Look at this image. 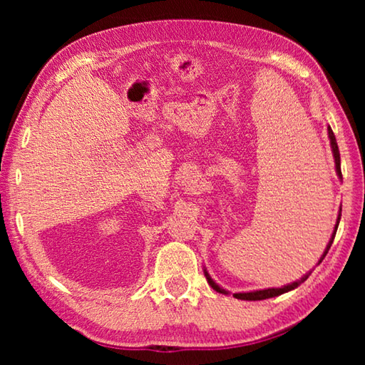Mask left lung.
Wrapping results in <instances>:
<instances>
[{"label":"left lung","instance_id":"1","mask_svg":"<svg viewBox=\"0 0 365 365\" xmlns=\"http://www.w3.org/2000/svg\"><path fill=\"white\" fill-rule=\"evenodd\" d=\"M327 130H329V138H330V146H331L333 159H335L336 175H338V178H341V180H343V177H341V163H339V150H338V145H336L335 133H333V130H331V127H330V125L327 127ZM339 219H341V207H339V212H338V217H336V224H335V227H333L331 237H330V240H329V243H327V248H325V251H324V255L320 256L317 265L324 261V257L327 256V252H329L330 246H331V243H333V240H335V235H336V230H338ZM312 270H314V269H312ZM312 270H309L307 274L302 275L299 280H296V282H293V283H288V285H283L282 288H265V289H255V292L233 293V298H237V299H243V301H261V299L275 298V296H280V294H283V293H288V292H292V289L298 288L302 282H306V280H307V277L312 274ZM205 275H206V280H207V283H209V285H211V287L215 289V292H217V293H222V294H230V293L227 292L225 288H222L220 285H217V283H215V282L212 280V277L209 275V272L206 270V267H205Z\"/></svg>","mask_w":365,"mask_h":365}]
</instances>
